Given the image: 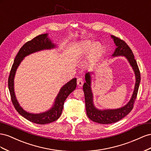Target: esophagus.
<instances>
[{"mask_svg":"<svg viewBox=\"0 0 151 151\" xmlns=\"http://www.w3.org/2000/svg\"><path fill=\"white\" fill-rule=\"evenodd\" d=\"M76 83H77V85H78V86L81 87V86H82L83 84V79L82 77H78V78H77Z\"/></svg>","mask_w":151,"mask_h":151,"instance_id":"obj_1","label":"esophagus"}]
</instances>
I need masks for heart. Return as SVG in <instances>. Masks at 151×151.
Instances as JSON below:
<instances>
[{
	"label": "heart",
	"instance_id": "b5f03b06",
	"mask_svg": "<svg viewBox=\"0 0 151 151\" xmlns=\"http://www.w3.org/2000/svg\"><path fill=\"white\" fill-rule=\"evenodd\" d=\"M92 45V42H85V44H83L82 46L80 47V53L83 54H87L88 52L89 49L90 48L91 50H90L89 52L90 56L92 57L97 55L101 50V45L100 44H99V43H95L92 46L91 45Z\"/></svg>",
	"mask_w": 151,
	"mask_h": 151
}]
</instances>
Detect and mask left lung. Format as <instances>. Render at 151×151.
Segmentation results:
<instances>
[{
  "instance_id": "obj_1",
  "label": "left lung",
  "mask_w": 151,
  "mask_h": 151,
  "mask_svg": "<svg viewBox=\"0 0 151 151\" xmlns=\"http://www.w3.org/2000/svg\"><path fill=\"white\" fill-rule=\"evenodd\" d=\"M115 45L117 46L113 57L125 56L129 63L132 67L135 75V85L131 99L128 104L121 108L115 109L100 110L95 107L93 102V93L91 89V73L88 72L85 74L86 82L83 84V90L85 94L86 111L87 116L92 121L100 124H111L116 123L129 114L132 110L135 101L137 98L138 90L140 82V73L138 67L136 60L134 58L133 52L127 43L119 38L111 35Z\"/></svg>"
}]
</instances>
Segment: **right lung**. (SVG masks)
Listing matches in <instances>:
<instances>
[{
	"mask_svg": "<svg viewBox=\"0 0 151 151\" xmlns=\"http://www.w3.org/2000/svg\"><path fill=\"white\" fill-rule=\"evenodd\" d=\"M48 34H42L35 37L32 40L28 41L19 49L14 59L8 78V87L11 97V101L16 110L21 116L28 121L37 124H44L50 123L57 120L61 115L64 102L66 98L76 87V78H73L68 81L60 90L55 99L54 104L51 109L46 112L38 114H32L25 111L20 106L16 99L14 90V78L17 68L24 57L37 51L45 49H50L55 47L49 38L47 37Z\"/></svg>",
	"mask_w": 151,
	"mask_h": 151,
	"instance_id": "add662e5",
	"label": "right lung"
}]
</instances>
